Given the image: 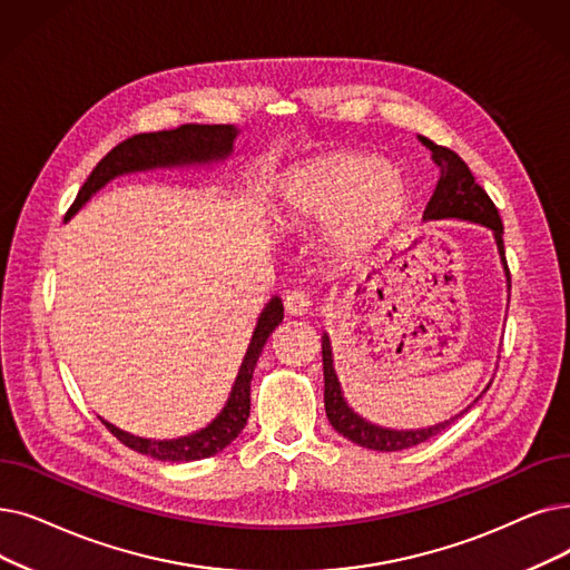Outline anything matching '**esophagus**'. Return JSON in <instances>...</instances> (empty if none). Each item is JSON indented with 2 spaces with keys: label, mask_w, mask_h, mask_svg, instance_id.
<instances>
[{
  "label": "esophagus",
  "mask_w": 570,
  "mask_h": 570,
  "mask_svg": "<svg viewBox=\"0 0 570 570\" xmlns=\"http://www.w3.org/2000/svg\"><path fill=\"white\" fill-rule=\"evenodd\" d=\"M284 309H286V314H291V316H303V314H307V312L312 309L309 295H307L305 291H291V293H286Z\"/></svg>",
  "instance_id": "34e87169"
}]
</instances>
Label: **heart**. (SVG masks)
Here are the masks:
<instances>
[{"label":"heart","mask_w":570,"mask_h":570,"mask_svg":"<svg viewBox=\"0 0 570 570\" xmlns=\"http://www.w3.org/2000/svg\"><path fill=\"white\" fill-rule=\"evenodd\" d=\"M410 186L401 167L361 151H333L284 171L279 216L291 228L328 224L337 252L358 254L405 216Z\"/></svg>","instance_id":"1"}]
</instances>
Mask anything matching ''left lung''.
<instances>
[{
  "label": "left lung",
  "instance_id": "1",
  "mask_svg": "<svg viewBox=\"0 0 570 570\" xmlns=\"http://www.w3.org/2000/svg\"><path fill=\"white\" fill-rule=\"evenodd\" d=\"M419 141H422L429 148L433 163L440 169L438 186H435L433 197L426 205L424 220L459 218V220H470V224L487 226L493 233V239H497L501 263L505 267V275H508V282H510V272H508V263H505V249H503V224H501L497 205L491 203V197L475 181L473 171L468 169V165L452 151V148L438 146L429 137H419ZM321 354H324V382H326L324 384V403H326L328 422L340 435L361 444V448L377 450V452H401V450L414 448V444H422V442L431 440L433 435L442 433L454 422V419H459L463 412L470 410V405H468L461 414H454L452 419H448V422L429 426V429H416V431H393V429L375 426V424L365 422L363 416H358L350 405H346L342 389H340V382H337V375H335V367H333L331 340H328L326 333H324V337H321ZM480 399H482V395H480ZM480 399H475V403Z\"/></svg>",
  "mask_w": 570,
  "mask_h": 570
}]
</instances>
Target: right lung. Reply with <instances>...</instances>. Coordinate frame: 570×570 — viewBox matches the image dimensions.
Instances as JSON below:
<instances>
[{
  "mask_svg": "<svg viewBox=\"0 0 570 570\" xmlns=\"http://www.w3.org/2000/svg\"><path fill=\"white\" fill-rule=\"evenodd\" d=\"M235 137H237V128L233 126H197V122H188V126H179L175 130L144 132L120 141L90 171V177L81 186L77 200H73V205L69 207L65 220L77 214L90 197L105 184H109L114 177L128 175V171L156 169V167H181V165H203V163L224 160L233 151ZM282 318H284V305L279 298H272L258 316L249 350H246L237 380L233 384L230 399L207 429L177 438V440H146V438H137L120 431L109 422H105V426L122 444H128L130 450L146 456H154L158 461H197V459H207L224 452L246 426V419H249V410H252L254 367L267 337L282 324Z\"/></svg>",
  "mask_w": 570,
  "mask_h": 570,
  "instance_id": "1",
  "label": "right lung"
}]
</instances>
